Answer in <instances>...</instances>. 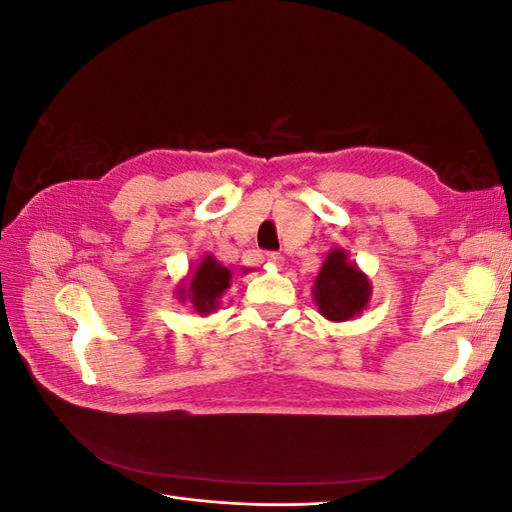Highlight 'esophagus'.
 Returning <instances> with one entry per match:
<instances>
[{
  "instance_id": "esophagus-1",
  "label": "esophagus",
  "mask_w": 512,
  "mask_h": 512,
  "mask_svg": "<svg viewBox=\"0 0 512 512\" xmlns=\"http://www.w3.org/2000/svg\"><path fill=\"white\" fill-rule=\"evenodd\" d=\"M267 262H269V265H273V267H282L284 265V256L277 254V252H269L267 254Z\"/></svg>"
}]
</instances>
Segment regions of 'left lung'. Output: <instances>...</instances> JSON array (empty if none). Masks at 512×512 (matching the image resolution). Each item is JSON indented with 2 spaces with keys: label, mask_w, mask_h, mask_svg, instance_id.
<instances>
[{
  "label": "left lung",
  "mask_w": 512,
  "mask_h": 512,
  "mask_svg": "<svg viewBox=\"0 0 512 512\" xmlns=\"http://www.w3.org/2000/svg\"><path fill=\"white\" fill-rule=\"evenodd\" d=\"M312 294L318 312L324 318L331 322H346L365 312L374 288H371L369 277L350 258V252L344 247H333L322 260Z\"/></svg>",
  "instance_id": "obj_1"
}]
</instances>
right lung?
<instances>
[{
  "mask_svg": "<svg viewBox=\"0 0 512 512\" xmlns=\"http://www.w3.org/2000/svg\"><path fill=\"white\" fill-rule=\"evenodd\" d=\"M250 269H245L247 273ZM232 273L213 254H205L198 265H192L188 275L177 284L175 297L190 303L198 316H209L220 309L224 292L230 288Z\"/></svg>",
  "mask_w": 512,
  "mask_h": 512,
  "instance_id": "1",
  "label": "right lung"
}]
</instances>
